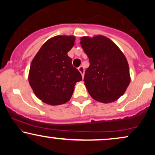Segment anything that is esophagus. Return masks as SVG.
Here are the masks:
<instances>
[{"label": "esophagus", "instance_id": "esophagus-1", "mask_svg": "<svg viewBox=\"0 0 155 155\" xmlns=\"http://www.w3.org/2000/svg\"><path fill=\"white\" fill-rule=\"evenodd\" d=\"M78 70L81 73V76H82V78H84V68L83 66H79L78 68Z\"/></svg>", "mask_w": 155, "mask_h": 155}]
</instances>
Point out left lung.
<instances>
[{"instance_id":"obj_1","label":"left lung","mask_w":155,"mask_h":155,"mask_svg":"<svg viewBox=\"0 0 155 155\" xmlns=\"http://www.w3.org/2000/svg\"><path fill=\"white\" fill-rule=\"evenodd\" d=\"M90 66L84 81L94 100L108 104L117 101L127 90L130 76L127 59L120 48L104 35L80 38Z\"/></svg>"}]
</instances>
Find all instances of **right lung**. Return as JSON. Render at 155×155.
Masks as SVG:
<instances>
[{"instance_id":"obj_1","label":"right lung","mask_w":155,"mask_h":155,"mask_svg":"<svg viewBox=\"0 0 155 155\" xmlns=\"http://www.w3.org/2000/svg\"><path fill=\"white\" fill-rule=\"evenodd\" d=\"M74 41V35L52 37L42 45L32 60L29 84L36 97L45 104L55 106L68 102L76 83L82 79L68 56Z\"/></svg>"}]
</instances>
